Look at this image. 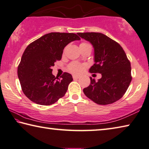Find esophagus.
<instances>
[{
  "mask_svg": "<svg viewBox=\"0 0 149 149\" xmlns=\"http://www.w3.org/2000/svg\"><path fill=\"white\" fill-rule=\"evenodd\" d=\"M73 79L74 80H77L78 79H79V76H77V75H73Z\"/></svg>",
  "mask_w": 149,
  "mask_h": 149,
  "instance_id": "esophagus-1",
  "label": "esophagus"
}]
</instances>
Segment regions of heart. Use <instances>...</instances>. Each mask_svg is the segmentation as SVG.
<instances>
[{
	"instance_id": "b5f03b06",
	"label": "heart",
	"mask_w": 149,
	"mask_h": 149,
	"mask_svg": "<svg viewBox=\"0 0 149 149\" xmlns=\"http://www.w3.org/2000/svg\"><path fill=\"white\" fill-rule=\"evenodd\" d=\"M88 45L86 43H81L80 44V46L81 45ZM69 69L71 72L74 73V74H79V73L81 72L82 70H83V67L81 65H80L79 63H72L69 65Z\"/></svg>"
}]
</instances>
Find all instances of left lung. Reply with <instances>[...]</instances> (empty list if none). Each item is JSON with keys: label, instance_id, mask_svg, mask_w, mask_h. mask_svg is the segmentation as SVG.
Masks as SVG:
<instances>
[{"label": "left lung", "instance_id": "left-lung-1", "mask_svg": "<svg viewBox=\"0 0 149 149\" xmlns=\"http://www.w3.org/2000/svg\"><path fill=\"white\" fill-rule=\"evenodd\" d=\"M80 38L89 41L94 49V64L90 72L100 73L102 78L83 89L86 96L100 105H107L119 100L131 83V68L121 46L102 33H78Z\"/></svg>", "mask_w": 149, "mask_h": 149}]
</instances>
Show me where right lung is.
I'll list each match as a JSON object with an SVG mask.
<instances>
[{"label": "right lung", "mask_w": 149, "mask_h": 149, "mask_svg": "<svg viewBox=\"0 0 149 149\" xmlns=\"http://www.w3.org/2000/svg\"><path fill=\"white\" fill-rule=\"evenodd\" d=\"M80 38L72 33L52 32L31 43L24 51L18 67V77L26 96L34 103L49 106L65 96L72 81L64 72L61 79L52 74V67L61 59L63 49Z\"/></svg>", "instance_id": "right-lung-1"}]
</instances>
